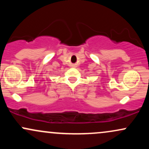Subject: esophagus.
Returning <instances> with one entry per match:
<instances>
[{
  "mask_svg": "<svg viewBox=\"0 0 149 149\" xmlns=\"http://www.w3.org/2000/svg\"><path fill=\"white\" fill-rule=\"evenodd\" d=\"M72 66L73 67H76V66H75V65H72Z\"/></svg>",
  "mask_w": 149,
  "mask_h": 149,
  "instance_id": "esophagus-1",
  "label": "esophagus"
}]
</instances>
